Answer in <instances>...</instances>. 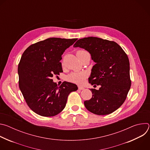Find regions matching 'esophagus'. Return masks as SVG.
I'll use <instances>...</instances> for the list:
<instances>
[{"instance_id": "esophagus-1", "label": "esophagus", "mask_w": 150, "mask_h": 150, "mask_svg": "<svg viewBox=\"0 0 150 150\" xmlns=\"http://www.w3.org/2000/svg\"><path fill=\"white\" fill-rule=\"evenodd\" d=\"M78 89L79 90H84V87H83L82 86H78Z\"/></svg>"}]
</instances>
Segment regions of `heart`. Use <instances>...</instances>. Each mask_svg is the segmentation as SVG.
Segmentation results:
<instances>
[{
	"instance_id": "heart-1",
	"label": "heart",
	"mask_w": 150,
	"mask_h": 150,
	"mask_svg": "<svg viewBox=\"0 0 150 150\" xmlns=\"http://www.w3.org/2000/svg\"><path fill=\"white\" fill-rule=\"evenodd\" d=\"M87 52L84 50H79L77 52V53H85ZM87 77V73L85 72L82 71H76L70 74L67 76V79L72 82L76 83H81L83 82L85 79Z\"/></svg>"
}]
</instances>
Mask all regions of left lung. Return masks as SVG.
<instances>
[{"label": "left lung", "mask_w": 150, "mask_h": 150, "mask_svg": "<svg viewBox=\"0 0 150 150\" xmlns=\"http://www.w3.org/2000/svg\"><path fill=\"white\" fill-rule=\"evenodd\" d=\"M74 47L84 49L90 53L96 64L88 81L91 85H100L98 90H90L93 96L84 101L85 108L97 115L113 113L124 103L131 88L127 54L116 42L94 37L81 38Z\"/></svg>", "instance_id": "obj_1"}]
</instances>
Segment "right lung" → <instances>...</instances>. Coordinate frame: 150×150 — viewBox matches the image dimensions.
I'll return each instance as SVG.
<instances>
[{
	"mask_svg": "<svg viewBox=\"0 0 150 150\" xmlns=\"http://www.w3.org/2000/svg\"><path fill=\"white\" fill-rule=\"evenodd\" d=\"M77 38H49L30 46L18 65L19 87L29 108L45 117L54 116L65 108L70 93L77 85L63 82L60 86L52 77L62 72V55Z\"/></svg>",
	"mask_w": 150,
	"mask_h": 150,
	"instance_id": "1",
	"label": "right lung"
}]
</instances>
